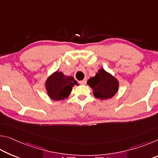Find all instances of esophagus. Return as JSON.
<instances>
[{"instance_id":"34e87169","label":"esophagus","mask_w":158,"mask_h":158,"mask_svg":"<svg viewBox=\"0 0 158 158\" xmlns=\"http://www.w3.org/2000/svg\"><path fill=\"white\" fill-rule=\"evenodd\" d=\"M86 79H84V80H82V81H79V84H82V85H85V84H86Z\"/></svg>"}]
</instances>
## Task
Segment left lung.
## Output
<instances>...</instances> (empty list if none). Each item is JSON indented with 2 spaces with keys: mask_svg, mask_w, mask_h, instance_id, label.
<instances>
[{
  "mask_svg": "<svg viewBox=\"0 0 158 158\" xmlns=\"http://www.w3.org/2000/svg\"><path fill=\"white\" fill-rule=\"evenodd\" d=\"M87 84L93 89L95 97L101 100H106L113 97L118 88L117 79L104 69H100L94 77L88 80Z\"/></svg>",
  "mask_w": 158,
  "mask_h": 158,
  "instance_id": "obj_1",
  "label": "left lung"
}]
</instances>
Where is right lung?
<instances>
[{"label":"right lung","instance_id":"1","mask_svg":"<svg viewBox=\"0 0 158 158\" xmlns=\"http://www.w3.org/2000/svg\"><path fill=\"white\" fill-rule=\"evenodd\" d=\"M77 81L73 77L65 76L62 73L56 72L46 82L47 93L53 100H64L69 95L73 87Z\"/></svg>","mask_w":158,"mask_h":158}]
</instances>
